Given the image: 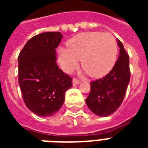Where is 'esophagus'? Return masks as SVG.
Here are the masks:
<instances>
[{
	"label": "esophagus",
	"mask_w": 148,
	"mask_h": 148,
	"mask_svg": "<svg viewBox=\"0 0 148 148\" xmlns=\"http://www.w3.org/2000/svg\"><path fill=\"white\" fill-rule=\"evenodd\" d=\"M81 81H79L78 79L77 78H74L73 79V81H72V84H73V86H76V85H78L79 84H80Z\"/></svg>",
	"instance_id": "esophagus-1"
}]
</instances>
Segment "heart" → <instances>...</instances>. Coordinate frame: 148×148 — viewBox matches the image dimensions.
<instances>
[{
	"label": "heart",
	"mask_w": 148,
	"mask_h": 148,
	"mask_svg": "<svg viewBox=\"0 0 148 148\" xmlns=\"http://www.w3.org/2000/svg\"><path fill=\"white\" fill-rule=\"evenodd\" d=\"M67 48L58 50V61L64 71L71 72L78 64L90 77H101L114 66L117 55L115 38L109 33L98 31L83 32L67 43Z\"/></svg>",
	"instance_id": "heart-1"
}]
</instances>
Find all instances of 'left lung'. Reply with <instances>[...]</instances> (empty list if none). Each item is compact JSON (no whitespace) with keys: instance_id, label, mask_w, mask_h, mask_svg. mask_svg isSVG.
I'll return each instance as SVG.
<instances>
[{"instance_id":"left-lung-1","label":"left lung","mask_w":148,"mask_h":148,"mask_svg":"<svg viewBox=\"0 0 148 148\" xmlns=\"http://www.w3.org/2000/svg\"><path fill=\"white\" fill-rule=\"evenodd\" d=\"M120 47L118 59L106 76L90 83V91L86 103L97 116L107 117L119 108L124 100L131 77L129 57L124 45L117 40Z\"/></svg>"}]
</instances>
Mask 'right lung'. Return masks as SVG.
Returning <instances> with one entry per match:
<instances>
[{
	"label": "right lung",
	"mask_w": 148,
	"mask_h": 148,
	"mask_svg": "<svg viewBox=\"0 0 148 148\" xmlns=\"http://www.w3.org/2000/svg\"><path fill=\"white\" fill-rule=\"evenodd\" d=\"M60 32H45L26 43L18 56V82L27 108L35 114L50 117L64 101L72 79L56 63L55 49L61 41Z\"/></svg>",
	"instance_id": "right-lung-1"
}]
</instances>
